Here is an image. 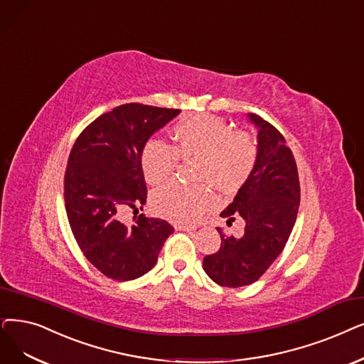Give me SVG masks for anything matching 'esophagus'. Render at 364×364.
<instances>
[{"instance_id":"34e87169","label":"esophagus","mask_w":364,"mask_h":364,"mask_svg":"<svg viewBox=\"0 0 364 364\" xmlns=\"http://www.w3.org/2000/svg\"><path fill=\"white\" fill-rule=\"evenodd\" d=\"M176 229H177V230H183V232H191V230H195V228H192V226H186V225H176Z\"/></svg>"}]
</instances>
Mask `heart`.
Instances as JSON below:
<instances>
[{
    "label": "heart",
    "instance_id": "b5f03b06",
    "mask_svg": "<svg viewBox=\"0 0 364 364\" xmlns=\"http://www.w3.org/2000/svg\"><path fill=\"white\" fill-rule=\"evenodd\" d=\"M173 146L150 139L141 150V169L151 186L168 181L176 172L178 157L198 159L195 178L205 180L220 191L233 192L252 173L257 146L248 134L233 131L230 124L208 114L181 119L171 131ZM153 210L176 223L195 225L214 205L205 184L171 183L153 193Z\"/></svg>",
    "mask_w": 364,
    "mask_h": 364
}]
</instances>
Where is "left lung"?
Wrapping results in <instances>:
<instances>
[{"mask_svg": "<svg viewBox=\"0 0 364 364\" xmlns=\"http://www.w3.org/2000/svg\"><path fill=\"white\" fill-rule=\"evenodd\" d=\"M247 119L257 129V162L221 217L245 220L241 238L218 230L221 247L203 259V271L225 287H244L257 281L286 247L300 202L297 166L286 139L257 114Z\"/></svg>", "mask_w": 364, "mask_h": 364, "instance_id": "obj_1", "label": "left lung"}]
</instances>
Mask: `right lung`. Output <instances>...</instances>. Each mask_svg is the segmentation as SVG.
<instances>
[{
	"label": "right lung",
	"instance_id": "obj_1",
	"mask_svg": "<svg viewBox=\"0 0 364 364\" xmlns=\"http://www.w3.org/2000/svg\"><path fill=\"white\" fill-rule=\"evenodd\" d=\"M180 109L123 104L93 120L77 138L65 172V210L86 259L105 277L131 281L157 262L173 228L141 214L120 221L124 208L138 211L147 199L141 150Z\"/></svg>",
	"mask_w": 364,
	"mask_h": 364
}]
</instances>
